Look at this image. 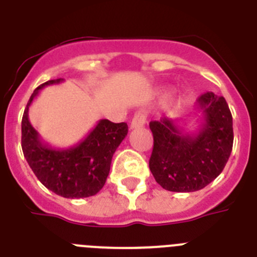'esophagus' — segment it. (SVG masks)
<instances>
[{"label":"esophagus","mask_w":257,"mask_h":257,"mask_svg":"<svg viewBox=\"0 0 257 257\" xmlns=\"http://www.w3.org/2000/svg\"><path fill=\"white\" fill-rule=\"evenodd\" d=\"M145 122H147V118H145V115L143 114V113H136V114L134 115L133 121H131L130 127L131 128H140V127L144 126Z\"/></svg>","instance_id":"obj_1"}]
</instances>
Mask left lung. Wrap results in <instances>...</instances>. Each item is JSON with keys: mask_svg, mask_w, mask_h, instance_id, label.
<instances>
[{"mask_svg": "<svg viewBox=\"0 0 257 257\" xmlns=\"http://www.w3.org/2000/svg\"><path fill=\"white\" fill-rule=\"evenodd\" d=\"M202 114L199 128L189 133L174 119L149 123L153 152L149 169L170 192H196L221 174L233 148V118L225 99L205 92L197 100Z\"/></svg>", "mask_w": 257, "mask_h": 257, "instance_id": "obj_1", "label": "left lung"}]
</instances>
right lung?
Listing matches in <instances>:
<instances>
[{"instance_id":"1","label":"right lung","mask_w":257,"mask_h":257,"mask_svg":"<svg viewBox=\"0 0 257 257\" xmlns=\"http://www.w3.org/2000/svg\"><path fill=\"white\" fill-rule=\"evenodd\" d=\"M64 79H51L36 88L22 119V149L27 162L47 189L64 198L95 196L105 184L113 154L128 133L127 123L100 119L82 142L67 149L52 148L41 139L28 118L40 90Z\"/></svg>"}]
</instances>
